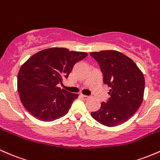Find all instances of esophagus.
<instances>
[{"label": "esophagus", "instance_id": "34e87169", "mask_svg": "<svg viewBox=\"0 0 160 160\" xmlns=\"http://www.w3.org/2000/svg\"><path fill=\"white\" fill-rule=\"evenodd\" d=\"M81 97H82V98H84V99H88V98H89V96H88V95L81 94Z\"/></svg>", "mask_w": 160, "mask_h": 160}]
</instances>
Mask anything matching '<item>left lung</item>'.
Segmentation results:
<instances>
[{
  "mask_svg": "<svg viewBox=\"0 0 160 160\" xmlns=\"http://www.w3.org/2000/svg\"><path fill=\"white\" fill-rule=\"evenodd\" d=\"M99 64L103 83L110 88V98L102 102L98 111L91 112L94 119L102 125L114 127L130 119L142 103L144 77L132 59L116 51L90 53Z\"/></svg>",
  "mask_w": 160,
  "mask_h": 160,
  "instance_id": "1",
  "label": "left lung"
}]
</instances>
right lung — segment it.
I'll use <instances>...</instances> for the list:
<instances>
[{
    "label": "right lung",
    "instance_id": "right-lung-1",
    "mask_svg": "<svg viewBox=\"0 0 160 160\" xmlns=\"http://www.w3.org/2000/svg\"><path fill=\"white\" fill-rule=\"evenodd\" d=\"M87 56L85 52L51 48L32 55L21 66L17 78L18 92L32 116L51 122L68 113L78 94L61 90L58 84L68 78L75 63Z\"/></svg>",
    "mask_w": 160,
    "mask_h": 160
}]
</instances>
